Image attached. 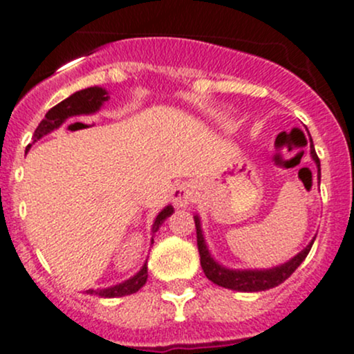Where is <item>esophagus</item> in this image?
Wrapping results in <instances>:
<instances>
[{
  "instance_id": "esophagus-1",
  "label": "esophagus",
  "mask_w": 354,
  "mask_h": 354,
  "mask_svg": "<svg viewBox=\"0 0 354 354\" xmlns=\"http://www.w3.org/2000/svg\"><path fill=\"white\" fill-rule=\"evenodd\" d=\"M196 198V189L193 185L183 183L180 187H176L171 193V200H173V205L176 208H187L193 200Z\"/></svg>"
}]
</instances>
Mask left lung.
Here are the masks:
<instances>
[{"instance_id": "obj_1", "label": "left lung", "mask_w": 354, "mask_h": 354, "mask_svg": "<svg viewBox=\"0 0 354 354\" xmlns=\"http://www.w3.org/2000/svg\"><path fill=\"white\" fill-rule=\"evenodd\" d=\"M310 156L314 159L315 166H317V180L321 181V161H319L317 154H315L314 144H310ZM193 218H195L196 244H198L200 265H202L203 273L215 285L224 286V288L229 290H236V292H263V290H270L273 286L283 283L286 278L302 265V261L307 258L308 251H310L312 244L315 241L314 237L299 254L293 256L292 259H288L283 265L266 268V270H230V268L221 265L217 259H214V256L208 251V245L205 243L200 217L198 215H193Z\"/></svg>"}]
</instances>
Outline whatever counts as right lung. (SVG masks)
I'll return each mask as SVG.
<instances>
[{
	"label": "right lung",
	"instance_id": "add662e5",
	"mask_svg": "<svg viewBox=\"0 0 354 354\" xmlns=\"http://www.w3.org/2000/svg\"><path fill=\"white\" fill-rule=\"evenodd\" d=\"M110 96L109 91L105 88L100 86H91L86 89H81V91L73 93V95L68 96L66 100H62L59 105H55L54 109H50L46 113V118L39 124V127L35 129V133H33V144L39 139H42L44 136L50 133L52 130L59 129L62 124H64L68 118L73 117H89V115H95L96 111L102 110L103 103L109 102ZM32 144H28L30 149ZM174 212V208L171 205H166L161 212L158 214V217L154 218V224H152V234L158 232L159 227L162 225V222L169 217ZM151 244H154V239L151 237ZM147 281V261L144 263L142 268L137 271L133 277H130L129 280L122 281V283H117L113 286H109V288H89L86 290L88 295H98L103 297V299H115V297H125L132 295L137 290L142 288Z\"/></svg>",
	"mask_w": 354,
	"mask_h": 354
}]
</instances>
